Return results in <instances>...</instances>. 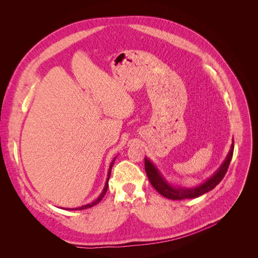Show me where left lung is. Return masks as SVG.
<instances>
[{
	"mask_svg": "<svg viewBox=\"0 0 258 258\" xmlns=\"http://www.w3.org/2000/svg\"><path fill=\"white\" fill-rule=\"evenodd\" d=\"M232 154H233V144L231 145V150L227 156V158L224 161L221 168L217 170V172L209 178L208 181L204 184H201L200 186L196 187V188H190V189H182V188H174V187L170 186L165 179H163L160 174L158 173L157 169H156L151 161L148 159H145V172L147 174L148 179H150L151 184L153 185L154 188L157 190L160 195H162L163 197H166L168 199H172V200H183V199H191V198H197L201 195H204L211 189H213L214 187L220 183L223 177L225 176L226 172H227L228 167L230 160L232 158Z\"/></svg>",
	"mask_w": 258,
	"mask_h": 258,
	"instance_id": "1",
	"label": "left lung"
}]
</instances>
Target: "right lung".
Returning a JSON list of instances; mask_svg holds the SVG:
<instances>
[{"instance_id": "add662e5", "label": "right lung", "mask_w": 258, "mask_h": 258, "mask_svg": "<svg viewBox=\"0 0 258 258\" xmlns=\"http://www.w3.org/2000/svg\"><path fill=\"white\" fill-rule=\"evenodd\" d=\"M115 159H116V158H114V160H113V161H112V163H111V166H110V171H108L107 179H106V183H105V187H104V189H103L102 194L100 195V197H99L97 200H95L93 202H91V204H89V205L83 206V207H81V208H75V209H72V210H84V209H88V208H91V207H93L95 205H97L98 202H100L101 200H102V198L104 197V195H105V192H106V190H107V187H108V178H110V175H111V170H112V167H113V163H114ZM68 210H69V209H68Z\"/></svg>"}]
</instances>
